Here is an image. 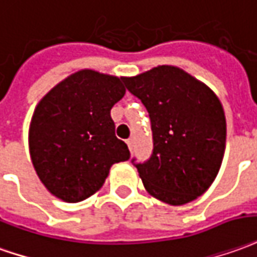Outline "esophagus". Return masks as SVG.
<instances>
[{
    "instance_id": "34e87169",
    "label": "esophagus",
    "mask_w": 257,
    "mask_h": 257,
    "mask_svg": "<svg viewBox=\"0 0 257 257\" xmlns=\"http://www.w3.org/2000/svg\"><path fill=\"white\" fill-rule=\"evenodd\" d=\"M126 145H128L129 150L132 152V150H134V139H128V141H126Z\"/></svg>"
}]
</instances>
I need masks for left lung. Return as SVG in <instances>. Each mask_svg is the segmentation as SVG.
Masks as SVG:
<instances>
[{
  "mask_svg": "<svg viewBox=\"0 0 257 257\" xmlns=\"http://www.w3.org/2000/svg\"><path fill=\"white\" fill-rule=\"evenodd\" d=\"M122 82L146 107L152 123L150 159H132L146 191L172 206L203 195L218 174L225 150L220 100L177 66H157Z\"/></svg>",
  "mask_w": 257,
  "mask_h": 257,
  "instance_id": "8db88e82",
  "label": "left lung"
}]
</instances>
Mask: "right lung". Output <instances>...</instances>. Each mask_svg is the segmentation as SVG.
Returning a JSON list of instances; mask_svg holds the SVG:
<instances>
[{
    "label": "right lung",
    "instance_id": "obj_1",
    "mask_svg": "<svg viewBox=\"0 0 257 257\" xmlns=\"http://www.w3.org/2000/svg\"><path fill=\"white\" fill-rule=\"evenodd\" d=\"M123 94L122 78L83 69L37 104L29 129L30 157L54 196L85 200L103 186L112 164L131 157L110 114Z\"/></svg>",
    "mask_w": 257,
    "mask_h": 257
}]
</instances>
